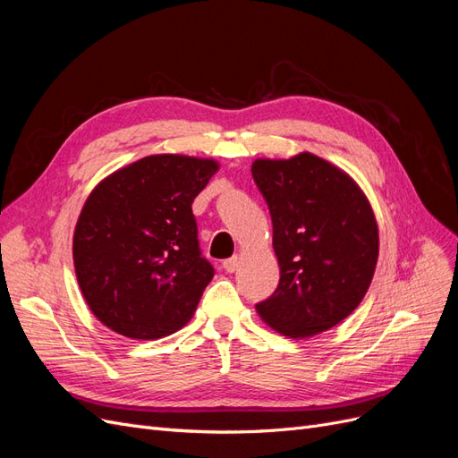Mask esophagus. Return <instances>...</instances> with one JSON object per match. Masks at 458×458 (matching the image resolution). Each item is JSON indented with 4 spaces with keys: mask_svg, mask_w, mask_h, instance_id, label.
I'll use <instances>...</instances> for the list:
<instances>
[{
    "mask_svg": "<svg viewBox=\"0 0 458 458\" xmlns=\"http://www.w3.org/2000/svg\"><path fill=\"white\" fill-rule=\"evenodd\" d=\"M237 267H239V256L227 258V259L224 261V269H225L227 273H234V271H237Z\"/></svg>",
    "mask_w": 458,
    "mask_h": 458,
    "instance_id": "34e87169",
    "label": "esophagus"
}]
</instances>
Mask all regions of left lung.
I'll return each mask as SVG.
<instances>
[{"instance_id":"left-lung-1","label":"left lung","mask_w":458,"mask_h":458,"mask_svg":"<svg viewBox=\"0 0 458 458\" xmlns=\"http://www.w3.org/2000/svg\"><path fill=\"white\" fill-rule=\"evenodd\" d=\"M254 183L273 221L279 286L259 317L281 335L306 338L344 321L372 281L378 227L353 179L311 152L256 160Z\"/></svg>"}]
</instances>
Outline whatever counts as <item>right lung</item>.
I'll list each match as a JSON object with an SVG mask.
<instances>
[{
    "mask_svg": "<svg viewBox=\"0 0 458 458\" xmlns=\"http://www.w3.org/2000/svg\"><path fill=\"white\" fill-rule=\"evenodd\" d=\"M217 162L157 155L108 175L81 208L74 267L89 310L122 336L157 340L182 328L214 276L192 200Z\"/></svg>",
    "mask_w": 458,
    "mask_h": 458,
    "instance_id": "1",
    "label": "right lung"
}]
</instances>
